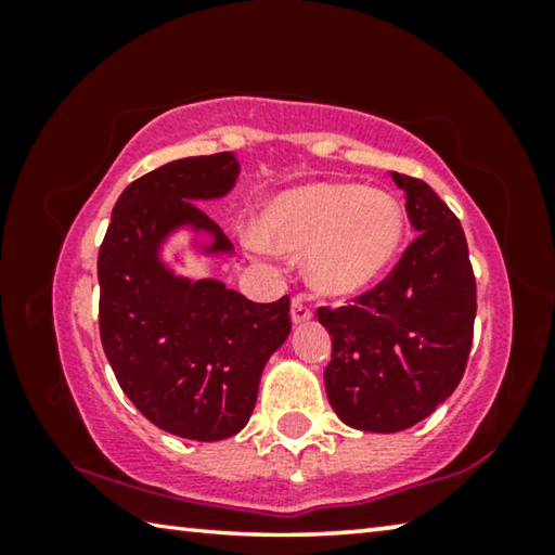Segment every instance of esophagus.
Returning a JSON list of instances; mask_svg holds the SVG:
<instances>
[{
  "instance_id": "1",
  "label": "esophagus",
  "mask_w": 555,
  "mask_h": 555,
  "mask_svg": "<svg viewBox=\"0 0 555 555\" xmlns=\"http://www.w3.org/2000/svg\"><path fill=\"white\" fill-rule=\"evenodd\" d=\"M311 315H313V311H311V306L306 304V298L296 296L294 304H291V321H294V325L311 321Z\"/></svg>"
}]
</instances>
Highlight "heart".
Listing matches in <instances>:
<instances>
[{"label": "heart", "instance_id": "b5f03b06", "mask_svg": "<svg viewBox=\"0 0 555 555\" xmlns=\"http://www.w3.org/2000/svg\"><path fill=\"white\" fill-rule=\"evenodd\" d=\"M403 210L384 191L313 183L276 195L257 220V240L311 251L306 274L325 296H354L387 274L403 242Z\"/></svg>", "mask_w": 555, "mask_h": 555}]
</instances>
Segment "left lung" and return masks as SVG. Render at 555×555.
<instances>
[{
	"instance_id": "left-lung-1",
	"label": "left lung",
	"mask_w": 555,
	"mask_h": 555,
	"mask_svg": "<svg viewBox=\"0 0 555 555\" xmlns=\"http://www.w3.org/2000/svg\"><path fill=\"white\" fill-rule=\"evenodd\" d=\"M418 232L387 279L350 306L318 308L333 335L325 391L343 424L397 434L436 411L463 379L477 288L463 224L418 178L391 173Z\"/></svg>"
}]
</instances>
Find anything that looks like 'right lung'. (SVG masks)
Here are the masks:
<instances>
[{
  "label": "right lung",
  "mask_w": 555,
  "mask_h": 555,
  "mask_svg": "<svg viewBox=\"0 0 555 555\" xmlns=\"http://www.w3.org/2000/svg\"><path fill=\"white\" fill-rule=\"evenodd\" d=\"M240 176L232 152L188 156L125 188L98 255L100 337L131 403L168 434L222 440L247 426L264 364L291 333L288 296L255 304L215 279L176 276L158 247L178 228L232 251L195 201L222 198Z\"/></svg>",
  "instance_id": "add662e5"
}]
</instances>
